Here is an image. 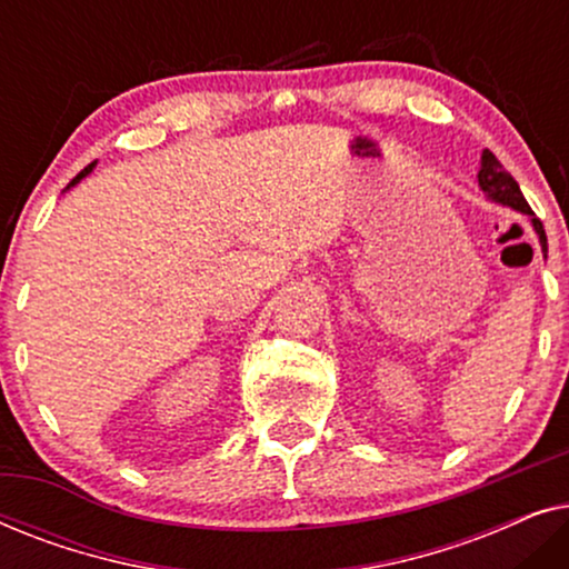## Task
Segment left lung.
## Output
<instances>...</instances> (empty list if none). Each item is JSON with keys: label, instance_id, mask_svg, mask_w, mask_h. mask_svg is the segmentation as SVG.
I'll list each match as a JSON object with an SVG mask.
<instances>
[{"label": "left lung", "instance_id": "8db88e82", "mask_svg": "<svg viewBox=\"0 0 569 569\" xmlns=\"http://www.w3.org/2000/svg\"><path fill=\"white\" fill-rule=\"evenodd\" d=\"M479 186L495 201H500V204H508L512 209H518V212H523V214L531 217L536 236H539V240H541V251L547 253V232H543L541 220L533 214V209L528 207V201L523 199V193H520V186L516 183V178H512L508 170L500 166V160H497L489 150H485V154H481Z\"/></svg>", "mask_w": 569, "mask_h": 569}]
</instances>
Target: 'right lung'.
Returning <instances> with one entry per match:
<instances>
[{"instance_id":"add662e5","label":"right lung","mask_w":569,"mask_h":569,"mask_svg":"<svg viewBox=\"0 0 569 569\" xmlns=\"http://www.w3.org/2000/svg\"><path fill=\"white\" fill-rule=\"evenodd\" d=\"M90 170H92V162H90V166H88V168H84V170H82V173H77V176L72 178V183H69V186H74L77 181H80V178H84V176H88V173H90Z\"/></svg>"}]
</instances>
